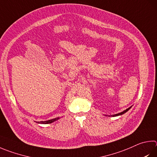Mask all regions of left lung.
<instances>
[{"label":"left lung","instance_id":"8db88e82","mask_svg":"<svg viewBox=\"0 0 157 157\" xmlns=\"http://www.w3.org/2000/svg\"><path fill=\"white\" fill-rule=\"evenodd\" d=\"M131 107H130V108H127L126 110H125L124 111H123V112H121V113H118V114H116V115H113V116H118V115H123V114H124L125 113H126L128 110H129V109Z\"/></svg>","mask_w":157,"mask_h":157}]
</instances>
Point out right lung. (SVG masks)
Listing matches in <instances>:
<instances>
[{"instance_id":"1","label":"right lung","mask_w":157,"mask_h":157,"mask_svg":"<svg viewBox=\"0 0 157 157\" xmlns=\"http://www.w3.org/2000/svg\"><path fill=\"white\" fill-rule=\"evenodd\" d=\"M58 119H59V118H55V119H50V120H48V121H38L39 124H51L52 123V122L55 121L56 120H58Z\"/></svg>"}]
</instances>
